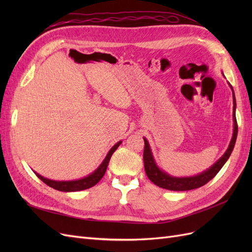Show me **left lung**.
<instances>
[{
	"label": "left lung",
	"mask_w": 252,
	"mask_h": 252,
	"mask_svg": "<svg viewBox=\"0 0 252 252\" xmlns=\"http://www.w3.org/2000/svg\"><path fill=\"white\" fill-rule=\"evenodd\" d=\"M231 87V85H230ZM232 89V87H231ZM233 121H234V129H233V135L231 142L229 144L227 151L224 154V156L220 158L219 161L213 165L211 168H209L207 171H205L199 175L191 178H174L170 177L169 174L163 172L161 169L158 168V166L155 163V159L152 158L150 147L148 145V142L146 139H144L145 147H144V167L145 171L148 179L154 183V184L158 185L161 188H165L168 190H173V191H186V190H191L204 186L205 184L212 180L216 177L217 173L220 170V168L224 166L226 161L229 158L231 152L233 150L234 144L236 141V136H238V123H236L235 118V97L233 94Z\"/></svg>",
	"instance_id": "8db88e82"
}]
</instances>
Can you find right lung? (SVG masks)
<instances>
[{"label":"right lung","instance_id":"right-lung-1","mask_svg":"<svg viewBox=\"0 0 252 252\" xmlns=\"http://www.w3.org/2000/svg\"><path fill=\"white\" fill-rule=\"evenodd\" d=\"M120 144H121V142H118L116 145H114V146L108 152L107 157L105 158V159L103 161V163L101 164V166L98 167V168L93 174H90L89 177H86L84 179H81V180H78V181L62 182V181H52V180L45 179V178L42 177V175L37 174L36 172H35V174H36L37 178H39L41 181H43L45 183V184L48 185L49 187H51L53 189L60 190V191L69 192V191H80V190L88 189L90 187L94 186L95 184H97V183L100 182L101 179L104 177L106 169H107L108 163L110 161V158H111L113 152L116 151L117 148L120 146Z\"/></svg>","mask_w":252,"mask_h":252}]
</instances>
